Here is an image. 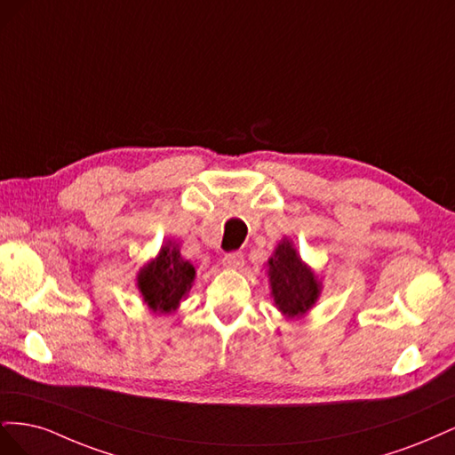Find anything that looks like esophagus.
Here are the masks:
<instances>
[{
    "label": "esophagus",
    "mask_w": 455,
    "mask_h": 455,
    "mask_svg": "<svg viewBox=\"0 0 455 455\" xmlns=\"http://www.w3.org/2000/svg\"><path fill=\"white\" fill-rule=\"evenodd\" d=\"M222 264H224V267L239 269L244 264V256H243V252H229L222 258Z\"/></svg>",
    "instance_id": "obj_1"
}]
</instances>
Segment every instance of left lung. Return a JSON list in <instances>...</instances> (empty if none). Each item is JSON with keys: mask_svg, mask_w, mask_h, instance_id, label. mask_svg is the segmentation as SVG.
I'll return each instance as SVG.
<instances>
[{"mask_svg": "<svg viewBox=\"0 0 455 455\" xmlns=\"http://www.w3.org/2000/svg\"><path fill=\"white\" fill-rule=\"evenodd\" d=\"M269 281L275 306L286 316L304 315L319 298L321 284L301 264L292 243L283 241L269 259Z\"/></svg>", "mask_w": 455, "mask_h": 455, "instance_id": "1", "label": "left lung"}]
</instances>
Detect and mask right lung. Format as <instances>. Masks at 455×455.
Instances as JSON below:
<instances>
[{
	"label": "right lung",
	"mask_w": 455,
	"mask_h": 455,
	"mask_svg": "<svg viewBox=\"0 0 455 455\" xmlns=\"http://www.w3.org/2000/svg\"><path fill=\"white\" fill-rule=\"evenodd\" d=\"M196 269L180 258L174 246H163L157 259L148 264L139 277V288L146 304L159 313L176 309L194 283Z\"/></svg>",
	"instance_id": "add662e5"
}]
</instances>
